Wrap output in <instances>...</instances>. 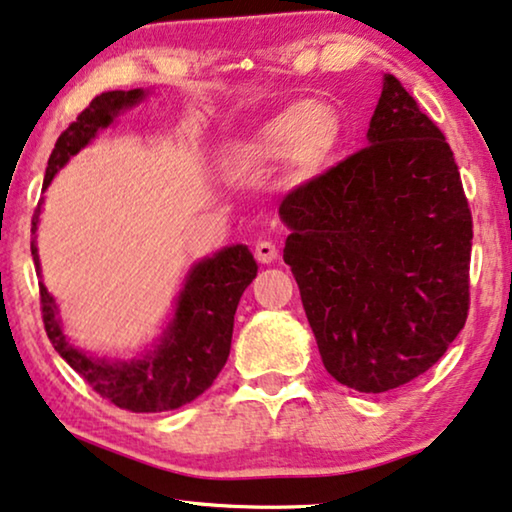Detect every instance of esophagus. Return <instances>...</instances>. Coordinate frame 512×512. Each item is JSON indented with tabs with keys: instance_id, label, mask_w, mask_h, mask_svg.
Listing matches in <instances>:
<instances>
[{
	"instance_id": "obj_1",
	"label": "esophagus",
	"mask_w": 512,
	"mask_h": 512,
	"mask_svg": "<svg viewBox=\"0 0 512 512\" xmlns=\"http://www.w3.org/2000/svg\"><path fill=\"white\" fill-rule=\"evenodd\" d=\"M277 254H279L277 247H274V244L268 242V240H261V242L256 244V249H254L256 261L263 263V265H265V263H272L274 258H277Z\"/></svg>"
}]
</instances>
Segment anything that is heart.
Instances as JSON below:
<instances>
[{
  "label": "heart",
  "mask_w": 512,
  "mask_h": 512,
  "mask_svg": "<svg viewBox=\"0 0 512 512\" xmlns=\"http://www.w3.org/2000/svg\"><path fill=\"white\" fill-rule=\"evenodd\" d=\"M342 138V122L325 103H302L263 122L247 140L231 147L226 164L235 173L286 159L302 175L323 170Z\"/></svg>",
  "instance_id": "obj_1"
}]
</instances>
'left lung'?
<instances>
[{
	"label": "left lung",
	"mask_w": 512,
	"mask_h": 512,
	"mask_svg": "<svg viewBox=\"0 0 512 512\" xmlns=\"http://www.w3.org/2000/svg\"><path fill=\"white\" fill-rule=\"evenodd\" d=\"M367 140L288 191L279 217L325 369L388 392L436 365L464 328L473 219L446 136L390 73Z\"/></svg>",
	"instance_id": "1"
}]
</instances>
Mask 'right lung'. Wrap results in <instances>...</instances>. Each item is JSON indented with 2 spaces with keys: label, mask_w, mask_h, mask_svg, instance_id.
I'll return each instance as SVG.
<instances>
[{
  "label": "right lung",
  "mask_w": 512,
  "mask_h": 512,
  "mask_svg": "<svg viewBox=\"0 0 512 512\" xmlns=\"http://www.w3.org/2000/svg\"><path fill=\"white\" fill-rule=\"evenodd\" d=\"M140 99L143 90H115L94 96L76 122H71L69 129H64L57 138L55 150L48 159L43 189L69 157L90 143L96 131L108 127L122 108H129ZM39 212L41 205H36L32 233L39 224ZM32 256L39 270L34 242ZM256 270L254 256L244 244L226 247L214 258L198 263L180 293L175 318L164 332V339L143 360H94L73 348L59 330L53 298L46 286L39 284L43 328L55 351L92 385L96 395L133 413L173 411L203 395L226 365L231 353L235 309L244 288L256 277Z\"/></svg>",
  "instance_id": "right-lung-1"
}]
</instances>
